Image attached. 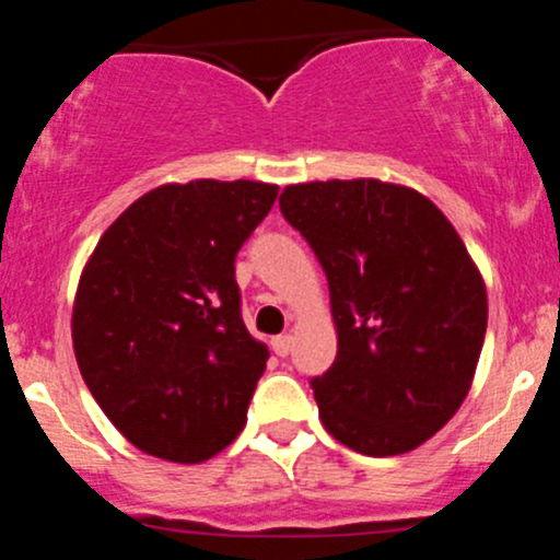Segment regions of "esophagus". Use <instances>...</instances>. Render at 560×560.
<instances>
[{
	"label": "esophagus",
	"mask_w": 560,
	"mask_h": 560,
	"mask_svg": "<svg viewBox=\"0 0 560 560\" xmlns=\"http://www.w3.org/2000/svg\"><path fill=\"white\" fill-rule=\"evenodd\" d=\"M291 348H294V336L291 334H280L271 339V350H275L277 355H289Z\"/></svg>",
	"instance_id": "1"
}]
</instances>
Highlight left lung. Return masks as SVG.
<instances>
[{"label":"left lung","mask_w":560,"mask_h":560,"mask_svg":"<svg viewBox=\"0 0 560 560\" xmlns=\"http://www.w3.org/2000/svg\"><path fill=\"white\" fill-rule=\"evenodd\" d=\"M323 264L336 361L314 387L341 446L395 457L446 427L471 389L488 291L463 237L415 187L330 179L280 192Z\"/></svg>","instance_id":"left-lung-1"}]
</instances>
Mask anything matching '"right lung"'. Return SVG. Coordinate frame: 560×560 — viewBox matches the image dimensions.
Returning <instances> with one entry per match:
<instances>
[{
	"instance_id": "1",
	"label": "right lung",
	"mask_w": 560,
	"mask_h": 560,
	"mask_svg": "<svg viewBox=\"0 0 560 560\" xmlns=\"http://www.w3.org/2000/svg\"><path fill=\"white\" fill-rule=\"evenodd\" d=\"M277 190L249 179L153 187L83 266L78 368L114 429L151 457L205 463L246 427L269 348L241 319L235 255Z\"/></svg>"
}]
</instances>
